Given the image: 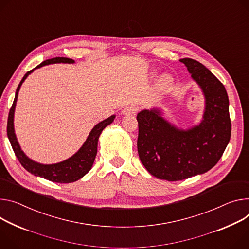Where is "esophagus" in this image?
Returning a JSON list of instances; mask_svg holds the SVG:
<instances>
[{"label": "esophagus", "instance_id": "1", "mask_svg": "<svg viewBox=\"0 0 249 249\" xmlns=\"http://www.w3.org/2000/svg\"><path fill=\"white\" fill-rule=\"evenodd\" d=\"M138 111V108L136 106H127L122 110V114L123 115H135L136 112Z\"/></svg>", "mask_w": 249, "mask_h": 249}]
</instances>
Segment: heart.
<instances>
[{
    "instance_id": "obj_1",
    "label": "heart",
    "mask_w": 249,
    "mask_h": 249,
    "mask_svg": "<svg viewBox=\"0 0 249 249\" xmlns=\"http://www.w3.org/2000/svg\"><path fill=\"white\" fill-rule=\"evenodd\" d=\"M173 82H174L173 76L170 75V74H168V73H165V74H163V75L160 77V79H159V86H160L161 88H163V89H167V88H169V87L172 86Z\"/></svg>"
}]
</instances>
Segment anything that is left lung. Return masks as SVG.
Segmentation results:
<instances>
[{"label": "left lung", "instance_id": "8db88e82", "mask_svg": "<svg viewBox=\"0 0 249 249\" xmlns=\"http://www.w3.org/2000/svg\"><path fill=\"white\" fill-rule=\"evenodd\" d=\"M179 61L205 97L201 121L188 129L178 128L157 107L137 115L140 160L151 175L169 182L210 171L219 161L231 133L230 101L223 84L200 62L192 58Z\"/></svg>", "mask_w": 249, "mask_h": 249}]
</instances>
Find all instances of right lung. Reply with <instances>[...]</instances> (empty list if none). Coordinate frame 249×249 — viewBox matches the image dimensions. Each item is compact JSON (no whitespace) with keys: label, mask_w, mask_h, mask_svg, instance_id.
I'll use <instances>...</instances> for the list:
<instances>
[{"label":"right lung","mask_w":249,"mask_h":249,"mask_svg":"<svg viewBox=\"0 0 249 249\" xmlns=\"http://www.w3.org/2000/svg\"><path fill=\"white\" fill-rule=\"evenodd\" d=\"M75 61L71 58H67V57H54L51 59H47L42 61L39 65H37L36 69L28 71L25 76L22 77L20 80L17 91L15 95V99L12 105V108L9 113V117H8V125H7V134H8V138L10 140V143L12 145V148L18 158V160L21 164V166L24 167L28 172L33 174L34 176L40 177L46 179L51 180V182L53 183H60V184H69V183H73L75 180L81 178L83 176H85L90 169L92 168V165L94 163L95 157L97 154V144H98V139L101 132L103 129L110 125L115 119V115H112L108 117L107 119L99 122L96 124L93 129L90 131L87 139L83 143V145L80 147V149L73 154L71 157H70L69 159H66L64 161H61L59 163L55 164H40L37 163L34 160H32L31 158H29L24 151L21 150L16 133H15V127H14V117H15V109H16V104L18 100V91L20 89L21 84L24 83V81L27 79V77L36 69H39L41 66L44 65H49V64H53V63H74Z\"/></svg>","instance_id":"add662e5"}]
</instances>
